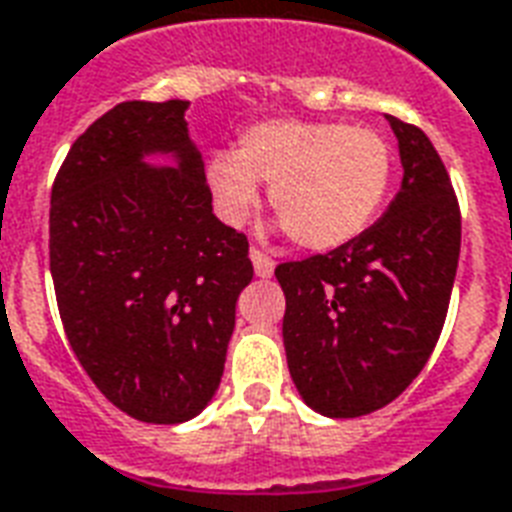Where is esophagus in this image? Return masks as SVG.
Returning <instances> with one entry per match:
<instances>
[{"mask_svg": "<svg viewBox=\"0 0 512 512\" xmlns=\"http://www.w3.org/2000/svg\"><path fill=\"white\" fill-rule=\"evenodd\" d=\"M251 261H253V270L259 278H272V272H275V259H270L267 253L259 251V248H251Z\"/></svg>", "mask_w": 512, "mask_h": 512, "instance_id": "34e87169", "label": "esophagus"}]
</instances>
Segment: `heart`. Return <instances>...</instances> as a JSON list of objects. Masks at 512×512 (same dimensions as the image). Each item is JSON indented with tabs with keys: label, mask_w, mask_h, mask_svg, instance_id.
Listing matches in <instances>:
<instances>
[{
	"label": "heart",
	"mask_w": 512,
	"mask_h": 512,
	"mask_svg": "<svg viewBox=\"0 0 512 512\" xmlns=\"http://www.w3.org/2000/svg\"><path fill=\"white\" fill-rule=\"evenodd\" d=\"M394 156L372 129L334 121H264L245 129L237 153H215L207 180L226 221L240 224L272 183L270 207L291 240L329 251L353 240L378 215Z\"/></svg>",
	"instance_id": "1"
}]
</instances>
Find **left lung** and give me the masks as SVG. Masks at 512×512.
Masks as SVG:
<instances>
[{
	"mask_svg": "<svg viewBox=\"0 0 512 512\" xmlns=\"http://www.w3.org/2000/svg\"><path fill=\"white\" fill-rule=\"evenodd\" d=\"M402 188L378 224L329 253L283 261L288 372L329 418L375 413L424 370L443 332L461 248L459 199L418 126L386 115Z\"/></svg>",
	"mask_w": 512,
	"mask_h": 512,
	"instance_id": "obj_1",
	"label": "left lung"
}]
</instances>
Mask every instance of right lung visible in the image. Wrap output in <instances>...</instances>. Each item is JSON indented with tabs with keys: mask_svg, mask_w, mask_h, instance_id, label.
Returning <instances> with one entry per match:
<instances>
[{
	"mask_svg": "<svg viewBox=\"0 0 512 512\" xmlns=\"http://www.w3.org/2000/svg\"><path fill=\"white\" fill-rule=\"evenodd\" d=\"M183 99L121 102L78 140L51 188V275L72 351L126 416L183 424L221 383L248 237L213 215ZM175 152L178 168L141 156Z\"/></svg>",
	"mask_w": 512,
	"mask_h": 512,
	"instance_id": "1",
	"label": "right lung"
}]
</instances>
